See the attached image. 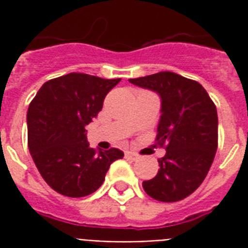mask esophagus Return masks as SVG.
<instances>
[{
    "mask_svg": "<svg viewBox=\"0 0 248 248\" xmlns=\"http://www.w3.org/2000/svg\"><path fill=\"white\" fill-rule=\"evenodd\" d=\"M126 158L131 159V161H136V159L140 158V155L138 153H135V152H127L126 153Z\"/></svg>",
    "mask_w": 248,
    "mask_h": 248,
    "instance_id": "34e87169",
    "label": "esophagus"
}]
</instances>
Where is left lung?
Listing matches in <instances>:
<instances>
[{"label": "left lung", "instance_id": "8db88e82", "mask_svg": "<svg viewBox=\"0 0 248 248\" xmlns=\"http://www.w3.org/2000/svg\"><path fill=\"white\" fill-rule=\"evenodd\" d=\"M162 99L155 144L165 148L158 172L143 181L148 196L176 202L190 196L210 171L217 149V112L203 86L173 72L128 79Z\"/></svg>", "mask_w": 248, "mask_h": 248}]
</instances>
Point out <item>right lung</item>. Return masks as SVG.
Masks as SVG:
<instances>
[{"instance_id":"obj_1","label":"right lung","mask_w":248,"mask_h":248,"mask_svg":"<svg viewBox=\"0 0 248 248\" xmlns=\"http://www.w3.org/2000/svg\"><path fill=\"white\" fill-rule=\"evenodd\" d=\"M121 78L69 73L42 85L27 113L28 148L44 180L55 192L78 198L100 188L109 166L124 157L116 148H90L86 126Z\"/></svg>"}]
</instances>
